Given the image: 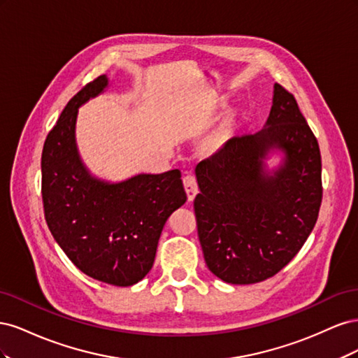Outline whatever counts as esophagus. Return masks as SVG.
<instances>
[{
    "mask_svg": "<svg viewBox=\"0 0 358 358\" xmlns=\"http://www.w3.org/2000/svg\"><path fill=\"white\" fill-rule=\"evenodd\" d=\"M183 187H185L188 200L192 201L196 194L199 192V183H197V178L194 175H185L183 176Z\"/></svg>",
    "mask_w": 358,
    "mask_h": 358,
    "instance_id": "obj_1",
    "label": "esophagus"
}]
</instances>
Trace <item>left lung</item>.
I'll use <instances>...</instances> for the list:
<instances>
[{
	"mask_svg": "<svg viewBox=\"0 0 358 358\" xmlns=\"http://www.w3.org/2000/svg\"><path fill=\"white\" fill-rule=\"evenodd\" d=\"M286 152L273 177L262 170L270 148ZM194 200L204 262L224 282H262L305 245L322 200L321 154L297 101L275 85L267 127L234 136L199 162Z\"/></svg>",
	"mask_w": 358,
	"mask_h": 358,
	"instance_id": "1",
	"label": "left lung"
}]
</instances>
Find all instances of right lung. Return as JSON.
<instances>
[{
  "label": "right lung",
  "instance_id": "1",
  "mask_svg": "<svg viewBox=\"0 0 358 358\" xmlns=\"http://www.w3.org/2000/svg\"><path fill=\"white\" fill-rule=\"evenodd\" d=\"M107 78L86 83L62 110L41 154V199L49 230L71 263L101 282L129 287L154 266L159 236L187 201L179 170L106 183L88 175L78 155V107L99 95Z\"/></svg>",
  "mask_w": 358,
  "mask_h": 358
}]
</instances>
